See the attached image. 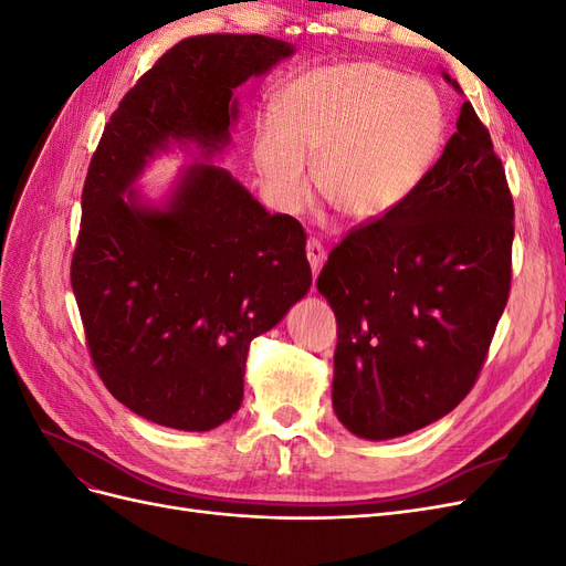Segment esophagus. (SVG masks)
<instances>
[{"mask_svg": "<svg viewBox=\"0 0 566 566\" xmlns=\"http://www.w3.org/2000/svg\"><path fill=\"white\" fill-rule=\"evenodd\" d=\"M306 260H310L314 273L321 271V266L325 262V250H323L321 241H316V238H310V241H306Z\"/></svg>", "mask_w": 566, "mask_h": 566, "instance_id": "obj_1", "label": "esophagus"}]
</instances>
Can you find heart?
<instances>
[{"mask_svg": "<svg viewBox=\"0 0 566 566\" xmlns=\"http://www.w3.org/2000/svg\"><path fill=\"white\" fill-rule=\"evenodd\" d=\"M276 123L254 132V167L281 212L321 196L356 221L397 208L430 172L443 142V106L422 80L380 63H337L297 77L276 101Z\"/></svg>", "mask_w": 566, "mask_h": 566, "instance_id": "b5f03b06", "label": "heart"}]
</instances>
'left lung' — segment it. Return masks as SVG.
Returning <instances> with one entry per match:
<instances>
[{"mask_svg":"<svg viewBox=\"0 0 566 566\" xmlns=\"http://www.w3.org/2000/svg\"><path fill=\"white\" fill-rule=\"evenodd\" d=\"M455 127L416 191L354 227L318 273L337 321L333 408L361 439L403 437L451 413L510 297L505 169L470 101Z\"/></svg>","mask_w":566,"mask_h":566,"instance_id":"1","label":"left lung"}]
</instances>
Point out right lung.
I'll list each match as a JSON object with an SVG mask.
<instances>
[{"label": "right lung", "instance_id": "add662e5", "mask_svg": "<svg viewBox=\"0 0 566 566\" xmlns=\"http://www.w3.org/2000/svg\"><path fill=\"white\" fill-rule=\"evenodd\" d=\"M293 51L264 35L181 40L119 101L92 156L73 293L98 378L156 424L227 422L243 401L250 342L312 285L300 221L269 214L210 163L229 144L233 90ZM169 138L209 163L187 170L165 209H146L126 188Z\"/></svg>", "mask_w": 566, "mask_h": 566}]
</instances>
